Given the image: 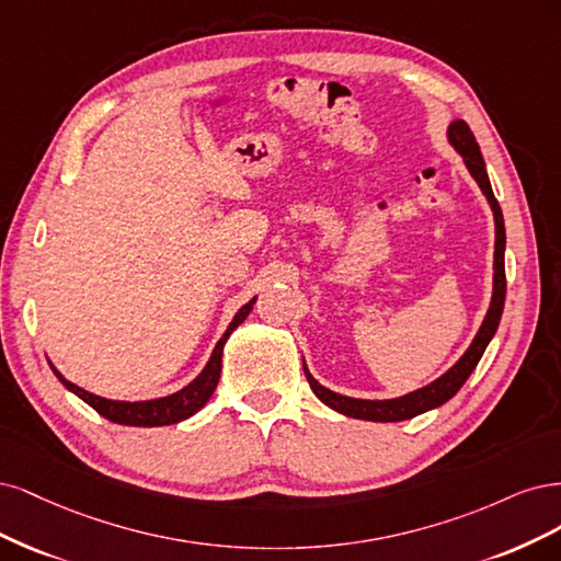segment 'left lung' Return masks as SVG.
<instances>
[{"mask_svg":"<svg viewBox=\"0 0 561 561\" xmlns=\"http://www.w3.org/2000/svg\"><path fill=\"white\" fill-rule=\"evenodd\" d=\"M449 144L455 147L461 156L468 172L473 174V179L478 182V186L482 188V193L486 195V203L492 205L494 211V224H496V247H494V294H492V305L486 310V317L482 321V327L476 335V340L471 342V347L466 350V354L451 366L443 377H438L436 382H431L428 387H422L417 391H412L408 396H401V399H391V401H360V399H350V396H340L327 387H321L317 379L307 370V366L302 364L307 382H310L312 391L317 393V399L321 403H327L329 408H333L335 412L347 414V417L354 420H366V422H403V420H412L417 414L438 408L443 403H447L451 396H455L463 382L468 379L478 366V360L482 358L486 345L494 337L499 321L503 314V302H505V265H503V251H505V226H503V214L501 207L494 197L490 176H486L484 170V160L480 153L478 141L468 128L466 121H455L449 125L447 130Z\"/></svg>","mask_w":561,"mask_h":561,"instance_id":"obj_1","label":"left lung"}]
</instances>
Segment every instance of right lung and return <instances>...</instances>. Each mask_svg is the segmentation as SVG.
<instances>
[{"mask_svg":"<svg viewBox=\"0 0 561 561\" xmlns=\"http://www.w3.org/2000/svg\"><path fill=\"white\" fill-rule=\"evenodd\" d=\"M254 302H256V298L249 300L242 307V310L234 314V319L230 321V327L226 329L224 337L216 342V347H214V352L207 360V366L203 368V373L197 375L188 387H184L182 391H176L172 396H165V399L137 401V403L110 401V399H102V396L90 393V391H85L77 385H71L69 379H65L56 368H53V366L50 368L71 393H77L81 401H85L90 408L98 410L104 420L116 422V424H125V426H168V424H176L182 420H188L191 414H195L211 399V393H214L216 385H219V377H221V356H224L226 340L249 317Z\"/></svg>","mask_w":561,"mask_h":561,"instance_id":"obj_1","label":"right lung"}]
</instances>
